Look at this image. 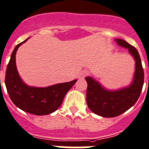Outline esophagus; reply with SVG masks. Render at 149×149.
I'll list each match as a JSON object with an SVG mask.
<instances>
[{
  "label": "esophagus",
  "instance_id": "esophagus-1",
  "mask_svg": "<svg viewBox=\"0 0 149 149\" xmlns=\"http://www.w3.org/2000/svg\"><path fill=\"white\" fill-rule=\"evenodd\" d=\"M88 71L87 70H82V72H81V73H79V79H82V78H84V77H85V76H86L88 75Z\"/></svg>",
  "mask_w": 149,
  "mask_h": 149
}]
</instances>
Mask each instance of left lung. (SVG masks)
<instances>
[{"mask_svg": "<svg viewBox=\"0 0 149 149\" xmlns=\"http://www.w3.org/2000/svg\"><path fill=\"white\" fill-rule=\"evenodd\" d=\"M118 45L128 49L136 61L134 80L128 87L109 91L91 77H86L88 83L86 101L91 111L98 116L112 118L128 110L137 101L144 83V71L139 52L134 46L121 39H116Z\"/></svg>", "mask_w": 149, "mask_h": 149, "instance_id": "8db88e82", "label": "left lung"}]
</instances>
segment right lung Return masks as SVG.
Returning <instances> with one entry per match:
<instances>
[{"label":"right lung","instance_id":"obj_1","mask_svg":"<svg viewBox=\"0 0 149 149\" xmlns=\"http://www.w3.org/2000/svg\"><path fill=\"white\" fill-rule=\"evenodd\" d=\"M27 40L18 44L11 55L5 76L6 90L13 103L22 110L37 116L49 115L61 105L67 91L77 80L46 88L30 87L24 84L18 73L15 54L19 46Z\"/></svg>","mask_w":149,"mask_h":149}]
</instances>
